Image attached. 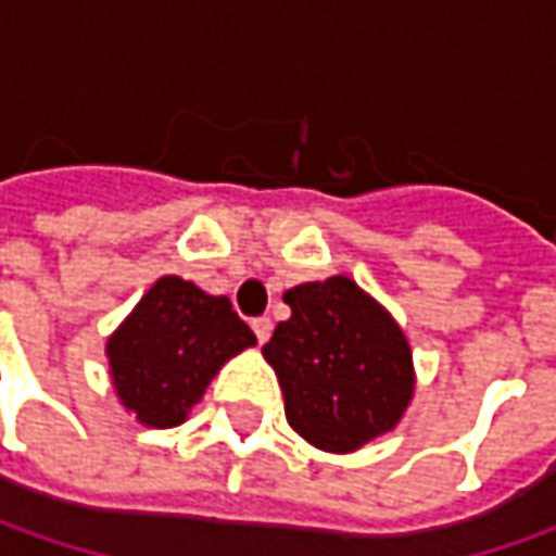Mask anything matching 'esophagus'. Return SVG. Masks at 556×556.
<instances>
[{
    "mask_svg": "<svg viewBox=\"0 0 556 556\" xmlns=\"http://www.w3.org/2000/svg\"><path fill=\"white\" fill-rule=\"evenodd\" d=\"M250 328H253V333H256V340H260V343H266L268 337H271V321H268L266 315H263V318H253V321H250Z\"/></svg>",
    "mask_w": 556,
    "mask_h": 556,
    "instance_id": "34e87169",
    "label": "esophagus"
}]
</instances>
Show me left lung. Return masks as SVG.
<instances>
[{
    "label": "left lung",
    "mask_w": 556,
    "mask_h": 556,
    "mask_svg": "<svg viewBox=\"0 0 556 556\" xmlns=\"http://www.w3.org/2000/svg\"><path fill=\"white\" fill-rule=\"evenodd\" d=\"M290 318L263 346L288 424L321 452L346 455L383 437L415 395L412 346L374 296L333 275L285 293Z\"/></svg>",
    "instance_id": "obj_1"
}]
</instances>
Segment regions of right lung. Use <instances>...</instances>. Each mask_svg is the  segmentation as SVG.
<instances>
[{
	"instance_id": "1",
	"label": "right lung",
	"mask_w": 556,
	"mask_h": 556,
	"mask_svg": "<svg viewBox=\"0 0 556 556\" xmlns=\"http://www.w3.org/2000/svg\"><path fill=\"white\" fill-rule=\"evenodd\" d=\"M253 343L228 296L163 275L108 337L111 380L123 408L144 427H179L225 362Z\"/></svg>"
}]
</instances>
